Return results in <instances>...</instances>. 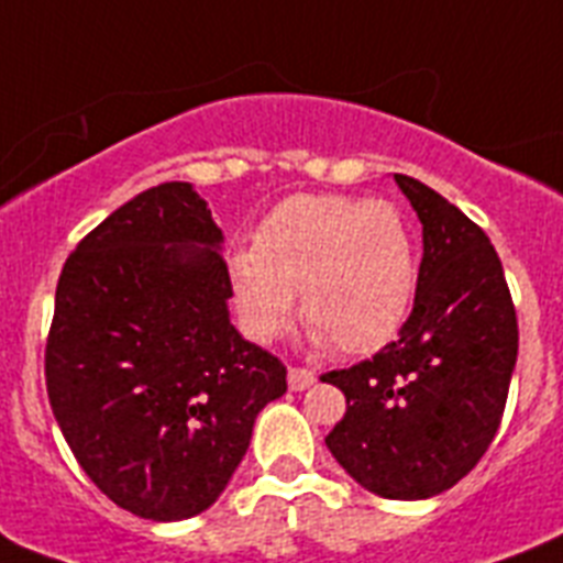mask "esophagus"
I'll return each instance as SVG.
<instances>
[{"label":"esophagus","mask_w":563,"mask_h":563,"mask_svg":"<svg viewBox=\"0 0 563 563\" xmlns=\"http://www.w3.org/2000/svg\"><path fill=\"white\" fill-rule=\"evenodd\" d=\"M309 385H314V373L306 367H289V387L291 390H306Z\"/></svg>","instance_id":"1"}]
</instances>
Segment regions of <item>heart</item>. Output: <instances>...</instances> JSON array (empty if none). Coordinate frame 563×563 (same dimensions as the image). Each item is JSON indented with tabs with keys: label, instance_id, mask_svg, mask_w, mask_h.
I'll use <instances>...</instances> for the list:
<instances>
[{
	"label": "heart",
	"instance_id": "heart-1",
	"mask_svg": "<svg viewBox=\"0 0 563 563\" xmlns=\"http://www.w3.org/2000/svg\"><path fill=\"white\" fill-rule=\"evenodd\" d=\"M419 249L396 205L350 196H295L254 234V251L228 260L242 329L268 344L289 329L295 295L318 344L376 353L408 321Z\"/></svg>",
	"mask_w": 563,
	"mask_h": 563
}]
</instances>
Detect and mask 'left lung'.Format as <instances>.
Masks as SVG:
<instances>
[{
	"label": "left lung",
	"mask_w": 563,
	"mask_h": 563,
	"mask_svg": "<svg viewBox=\"0 0 563 563\" xmlns=\"http://www.w3.org/2000/svg\"><path fill=\"white\" fill-rule=\"evenodd\" d=\"M422 222L413 309L373 358L323 373L346 396L327 448L367 492L424 500L472 472L495 440L518 361V314L486 231L396 173Z\"/></svg>",
	"instance_id": "left-lung-1"
}]
</instances>
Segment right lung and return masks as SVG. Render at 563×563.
I'll list each match as a JSON object with an SVG mask.
<instances>
[{"instance_id": "add662e5", "label": "right lung", "mask_w": 563, "mask_h": 563, "mask_svg": "<svg viewBox=\"0 0 563 563\" xmlns=\"http://www.w3.org/2000/svg\"><path fill=\"white\" fill-rule=\"evenodd\" d=\"M222 231L187 181L109 213L59 272L45 341L54 419L89 479L147 520L225 492L254 419L286 393L277 355L228 318Z\"/></svg>"}]
</instances>
